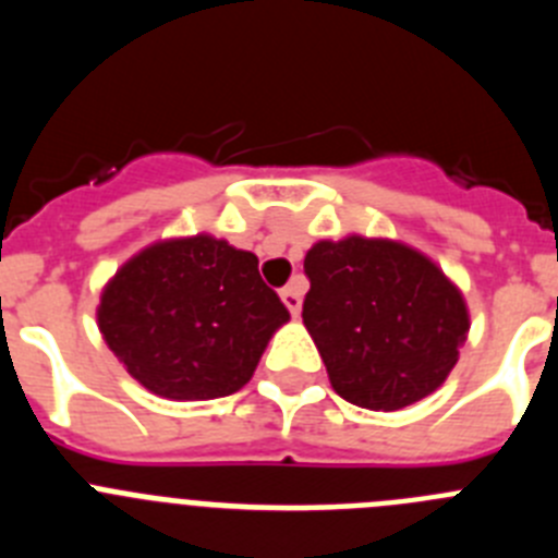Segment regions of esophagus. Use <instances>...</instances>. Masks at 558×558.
I'll return each mask as SVG.
<instances>
[{
  "label": "esophagus",
  "mask_w": 558,
  "mask_h": 558,
  "mask_svg": "<svg viewBox=\"0 0 558 558\" xmlns=\"http://www.w3.org/2000/svg\"><path fill=\"white\" fill-rule=\"evenodd\" d=\"M282 302H284V307L290 310V315H293V318L302 313V282H299V279H293V282L282 290Z\"/></svg>",
  "instance_id": "obj_1"
}]
</instances>
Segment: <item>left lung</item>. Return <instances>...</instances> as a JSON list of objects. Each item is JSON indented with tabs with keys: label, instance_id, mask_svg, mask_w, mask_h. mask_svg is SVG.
<instances>
[{
	"label": "left lung",
	"instance_id": "left-lung-1",
	"mask_svg": "<svg viewBox=\"0 0 558 558\" xmlns=\"http://www.w3.org/2000/svg\"><path fill=\"white\" fill-rule=\"evenodd\" d=\"M304 327L335 393L368 411L430 397L470 335L463 293L430 256L388 236L318 240L304 256Z\"/></svg>",
	"mask_w": 558,
	"mask_h": 558
}]
</instances>
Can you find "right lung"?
<instances>
[{
	"mask_svg": "<svg viewBox=\"0 0 558 558\" xmlns=\"http://www.w3.org/2000/svg\"><path fill=\"white\" fill-rule=\"evenodd\" d=\"M288 322L259 259L211 234L150 243L122 263L97 304L102 340L125 372L175 402L240 391Z\"/></svg>",
	"mask_w": 558,
	"mask_h": 558,
	"instance_id": "1",
	"label": "right lung"
}]
</instances>
